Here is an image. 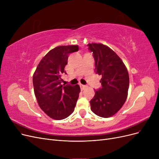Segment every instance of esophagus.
Wrapping results in <instances>:
<instances>
[{
	"instance_id": "obj_1",
	"label": "esophagus",
	"mask_w": 159,
	"mask_h": 159,
	"mask_svg": "<svg viewBox=\"0 0 159 159\" xmlns=\"http://www.w3.org/2000/svg\"><path fill=\"white\" fill-rule=\"evenodd\" d=\"M80 88H81V91L84 90V89L86 88V85H82V84H80Z\"/></svg>"
}]
</instances>
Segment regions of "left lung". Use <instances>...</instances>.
I'll return each mask as SVG.
<instances>
[{
	"label": "left lung",
	"mask_w": 159,
	"mask_h": 159,
	"mask_svg": "<svg viewBox=\"0 0 159 159\" xmlns=\"http://www.w3.org/2000/svg\"><path fill=\"white\" fill-rule=\"evenodd\" d=\"M88 50L93 53L95 73L102 76V88L95 90L90 101L91 110L99 117L113 116L122 107L127 98L129 77L121 58L107 46L91 43Z\"/></svg>",
	"instance_id": "1"
}]
</instances>
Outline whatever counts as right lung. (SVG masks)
I'll return each mask as SVG.
<instances>
[{"mask_svg": "<svg viewBox=\"0 0 159 159\" xmlns=\"http://www.w3.org/2000/svg\"><path fill=\"white\" fill-rule=\"evenodd\" d=\"M78 46H61L43 57L33 75L34 94L40 107L54 119H64L74 112L79 98V85H61V76L70 54Z\"/></svg>", "mask_w": 159, "mask_h": 159, "instance_id": "add662e5", "label": "right lung"}]
</instances>
